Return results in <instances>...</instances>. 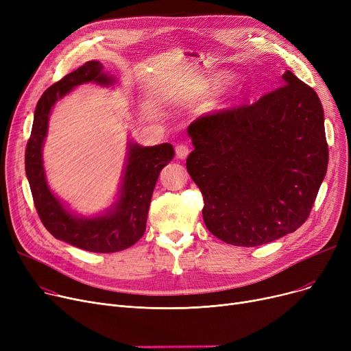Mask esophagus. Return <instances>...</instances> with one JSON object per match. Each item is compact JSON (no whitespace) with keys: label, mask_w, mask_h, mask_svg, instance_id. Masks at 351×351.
<instances>
[{"label":"esophagus","mask_w":351,"mask_h":351,"mask_svg":"<svg viewBox=\"0 0 351 351\" xmlns=\"http://www.w3.org/2000/svg\"><path fill=\"white\" fill-rule=\"evenodd\" d=\"M176 156L179 158V159H186L188 158V155H189V146L188 145H185V143H180V145H178L176 146Z\"/></svg>","instance_id":"esophagus-1"}]
</instances>
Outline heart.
Masks as SVG:
<instances>
[{
  "label": "heart",
  "mask_w": 351,
  "mask_h": 351,
  "mask_svg": "<svg viewBox=\"0 0 351 351\" xmlns=\"http://www.w3.org/2000/svg\"><path fill=\"white\" fill-rule=\"evenodd\" d=\"M229 78H230V75L226 72H219V73H212V75L200 77L192 84L191 95L195 98H208L222 88L229 81ZM239 94H241V89H239V86L236 84H229L225 88L222 97L213 102L212 108L216 110L228 108L239 97Z\"/></svg>",
  "instance_id": "heart-1"
}]
</instances>
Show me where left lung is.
Returning a JSON list of instances; mask_svg holds the SVG:
<instances>
[{
  "instance_id": "1",
  "label": "left lung",
  "mask_w": 351,
  "mask_h": 351,
  "mask_svg": "<svg viewBox=\"0 0 351 351\" xmlns=\"http://www.w3.org/2000/svg\"><path fill=\"white\" fill-rule=\"evenodd\" d=\"M253 105L197 118L186 168L212 234L261 246L299 229L327 172L324 114L315 89L286 71Z\"/></svg>"
}]
</instances>
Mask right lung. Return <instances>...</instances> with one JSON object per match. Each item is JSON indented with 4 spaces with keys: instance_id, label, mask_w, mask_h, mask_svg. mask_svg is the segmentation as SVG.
Listing matches in <instances>:
<instances>
[{
    "instance_id": "right-lung-1",
    "label": "right lung",
    "mask_w": 351,
    "mask_h": 351,
    "mask_svg": "<svg viewBox=\"0 0 351 351\" xmlns=\"http://www.w3.org/2000/svg\"><path fill=\"white\" fill-rule=\"evenodd\" d=\"M82 84L112 86L115 80L104 71L99 61H88L44 92L34 112L25 149V173L35 209L53 237L88 252L114 253L131 247L143 236L156 180L160 171L173 159L175 151L171 143L142 146L128 141L123 175L114 205L95 216L71 212L48 186L43 147L52 108Z\"/></svg>"
}]
</instances>
